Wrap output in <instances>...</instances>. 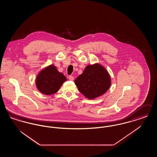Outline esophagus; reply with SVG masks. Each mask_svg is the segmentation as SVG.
Segmentation results:
<instances>
[{
	"label": "esophagus",
	"mask_w": 157,
	"mask_h": 157,
	"mask_svg": "<svg viewBox=\"0 0 157 157\" xmlns=\"http://www.w3.org/2000/svg\"><path fill=\"white\" fill-rule=\"evenodd\" d=\"M68 78H69V79L70 80V81H73L74 79V77L73 76H69V77H68Z\"/></svg>",
	"instance_id": "obj_1"
}]
</instances>
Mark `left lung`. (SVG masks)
<instances>
[{
  "label": "left lung",
  "mask_w": 157,
  "mask_h": 157,
  "mask_svg": "<svg viewBox=\"0 0 157 157\" xmlns=\"http://www.w3.org/2000/svg\"><path fill=\"white\" fill-rule=\"evenodd\" d=\"M74 82L80 92L89 99L104 95L111 85L109 73L99 63L88 65Z\"/></svg>",
  "instance_id": "left-lung-1"
}]
</instances>
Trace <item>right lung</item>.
<instances>
[{
    "label": "right lung",
    "mask_w": 157,
    "mask_h": 157,
    "mask_svg": "<svg viewBox=\"0 0 157 157\" xmlns=\"http://www.w3.org/2000/svg\"><path fill=\"white\" fill-rule=\"evenodd\" d=\"M67 80V78L62 73L59 72L53 65H51L38 74L36 85L41 93L49 95L57 92Z\"/></svg>",
    "instance_id": "1"
}]
</instances>
